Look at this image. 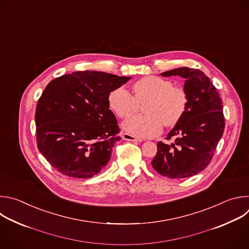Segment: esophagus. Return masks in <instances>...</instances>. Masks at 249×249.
Masks as SVG:
<instances>
[{"label": "esophagus", "instance_id": "34e87169", "mask_svg": "<svg viewBox=\"0 0 249 249\" xmlns=\"http://www.w3.org/2000/svg\"><path fill=\"white\" fill-rule=\"evenodd\" d=\"M122 137H123V139L128 140V141H133V142H140L141 141V139H139V138H137V137H135V136H133V135H131L129 133H126V132H124L122 135Z\"/></svg>", "mask_w": 249, "mask_h": 249}]
</instances>
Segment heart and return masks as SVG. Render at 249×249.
<instances>
[{"mask_svg":"<svg viewBox=\"0 0 249 249\" xmlns=\"http://www.w3.org/2000/svg\"><path fill=\"white\" fill-rule=\"evenodd\" d=\"M134 95L123 87L112 90L108 103L112 111L122 119L128 118L138 109V103L145 100L144 115L127 119L123 124L124 130L141 137L157 136L163 128L178 124L185 114L188 97L186 91L160 76L149 75L140 78L132 85Z\"/></svg>","mask_w":249,"mask_h":249,"instance_id":"b5f03b06","label":"heart"}]
</instances>
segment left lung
Listing matches in <instances>:
<instances>
[{"instance_id":"left-lung-1","label":"left lung","mask_w":249,"mask_h":249,"mask_svg":"<svg viewBox=\"0 0 249 249\" xmlns=\"http://www.w3.org/2000/svg\"><path fill=\"white\" fill-rule=\"evenodd\" d=\"M161 74L185 79L188 104L181 120L168 133L167 139L177 137L175 142L159 141L151 165L164 177L189 178L202 172L214 156L225 128L222 101L210 78L199 70L178 68Z\"/></svg>"}]
</instances>
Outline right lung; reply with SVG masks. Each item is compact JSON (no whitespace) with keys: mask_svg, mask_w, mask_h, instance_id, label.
Wrapping results in <instances>:
<instances>
[{"mask_svg":"<svg viewBox=\"0 0 249 249\" xmlns=\"http://www.w3.org/2000/svg\"><path fill=\"white\" fill-rule=\"evenodd\" d=\"M129 78L84 71L46 86L36 107V141L53 168L68 177L89 178L107 165L121 139L108 96Z\"/></svg>","mask_w":249,"mask_h":249,"instance_id":"obj_1","label":"right lung"}]
</instances>
